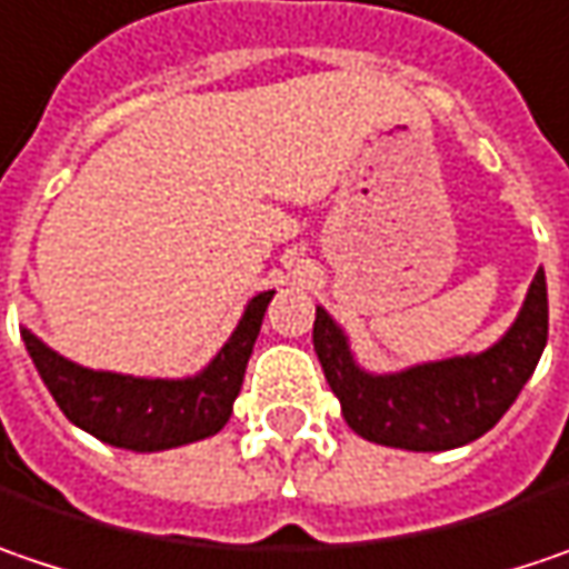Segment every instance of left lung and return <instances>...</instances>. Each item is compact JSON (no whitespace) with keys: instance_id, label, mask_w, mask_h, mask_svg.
<instances>
[{"instance_id":"8db88e82","label":"left lung","mask_w":569,"mask_h":569,"mask_svg":"<svg viewBox=\"0 0 569 569\" xmlns=\"http://www.w3.org/2000/svg\"><path fill=\"white\" fill-rule=\"evenodd\" d=\"M312 345L341 416L360 438L402 451L463 448L509 412L541 360L548 345L545 270L535 273L509 331L480 353L370 373L357 363L345 328L321 306Z\"/></svg>"}]
</instances>
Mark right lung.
Returning a JSON list of instances; mask_svg holds the SVG:
<instances>
[{
  "label": "right lung",
  "instance_id": "right-lung-1",
  "mask_svg": "<svg viewBox=\"0 0 569 569\" xmlns=\"http://www.w3.org/2000/svg\"><path fill=\"white\" fill-rule=\"evenodd\" d=\"M270 299L273 289L257 292L221 351L196 377L183 380L89 370L48 348L28 328H21V341L53 402L77 428L124 451H170L212 438L231 418Z\"/></svg>",
  "mask_w": 569,
  "mask_h": 569
}]
</instances>
